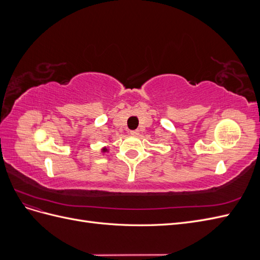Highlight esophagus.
<instances>
[{
  "label": "esophagus",
  "mask_w": 260,
  "mask_h": 260,
  "mask_svg": "<svg viewBox=\"0 0 260 260\" xmlns=\"http://www.w3.org/2000/svg\"><path fill=\"white\" fill-rule=\"evenodd\" d=\"M130 135L133 136V137H138V136L140 135V133H139L138 130H131V131H130Z\"/></svg>",
  "instance_id": "esophagus-1"
}]
</instances>
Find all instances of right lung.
Wrapping results in <instances>:
<instances>
[{
	"label": "right lung",
	"instance_id": "right-lung-1",
	"mask_svg": "<svg viewBox=\"0 0 260 260\" xmlns=\"http://www.w3.org/2000/svg\"><path fill=\"white\" fill-rule=\"evenodd\" d=\"M107 151H108V148H106V147L102 148V152H103V153H105V152H107Z\"/></svg>",
	"mask_w": 260,
	"mask_h": 260
}]
</instances>
